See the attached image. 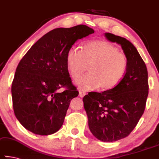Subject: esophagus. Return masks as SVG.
<instances>
[{"instance_id": "1", "label": "esophagus", "mask_w": 159, "mask_h": 159, "mask_svg": "<svg viewBox=\"0 0 159 159\" xmlns=\"http://www.w3.org/2000/svg\"><path fill=\"white\" fill-rule=\"evenodd\" d=\"M86 95V93H85L84 91H83V90H80V92H79V95H80V97H81V98H83V97Z\"/></svg>"}]
</instances>
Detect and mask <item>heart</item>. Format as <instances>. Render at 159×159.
<instances>
[{"instance_id": "1", "label": "heart", "mask_w": 159, "mask_h": 159, "mask_svg": "<svg viewBox=\"0 0 159 159\" xmlns=\"http://www.w3.org/2000/svg\"><path fill=\"white\" fill-rule=\"evenodd\" d=\"M69 75L77 80L89 66L90 74L77 82L79 88L91 90L100 87L107 90L123 79L128 67V59L116 46L106 41L94 40L84 43L82 50L70 48L66 56Z\"/></svg>"}]
</instances>
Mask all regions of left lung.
<instances>
[{"mask_svg": "<svg viewBox=\"0 0 159 159\" xmlns=\"http://www.w3.org/2000/svg\"><path fill=\"white\" fill-rule=\"evenodd\" d=\"M105 36L121 46L129 61L127 72L113 88L102 93L91 92L84 97L83 102L94 136L113 142L129 135L143 114L148 95V71L132 43L110 33Z\"/></svg>", "mask_w": 159, "mask_h": 159, "instance_id": "8db88e82", "label": "left lung"}]
</instances>
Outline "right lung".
<instances>
[{
  "instance_id": "right-lung-1",
  "label": "right lung",
  "mask_w": 159,
  "mask_h": 159,
  "mask_svg": "<svg viewBox=\"0 0 159 159\" xmlns=\"http://www.w3.org/2000/svg\"><path fill=\"white\" fill-rule=\"evenodd\" d=\"M94 32L85 25L53 29L20 59L11 93L15 116L26 129L47 135L61 127L70 101L79 95L68 73L66 53L76 41ZM61 87L66 89L58 93Z\"/></svg>"
}]
</instances>
